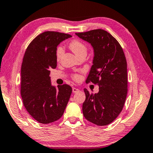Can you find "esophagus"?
Here are the masks:
<instances>
[{
	"instance_id": "esophagus-1",
	"label": "esophagus",
	"mask_w": 153,
	"mask_h": 153,
	"mask_svg": "<svg viewBox=\"0 0 153 153\" xmlns=\"http://www.w3.org/2000/svg\"><path fill=\"white\" fill-rule=\"evenodd\" d=\"M79 91V89H77V88H75V87L72 88V92H73V93H76Z\"/></svg>"
}]
</instances>
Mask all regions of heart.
<instances>
[{
  "mask_svg": "<svg viewBox=\"0 0 153 153\" xmlns=\"http://www.w3.org/2000/svg\"><path fill=\"white\" fill-rule=\"evenodd\" d=\"M68 46L72 52H73L77 56H79L81 54L83 53H87V48L86 45H85L83 42L81 40L78 39H72L71 42H69ZM63 54V48L58 46L57 47L56 50V57L58 60H60ZM73 79L75 81H79L80 79V75L78 74H75L73 75Z\"/></svg>",
  "mask_w": 153,
  "mask_h": 153,
  "instance_id": "obj_1",
  "label": "heart"
}]
</instances>
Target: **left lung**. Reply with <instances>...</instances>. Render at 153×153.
<instances>
[{"mask_svg": "<svg viewBox=\"0 0 153 153\" xmlns=\"http://www.w3.org/2000/svg\"><path fill=\"white\" fill-rule=\"evenodd\" d=\"M76 35L89 42L94 50L93 65L86 82L99 85V92L95 94L84 89L83 116L94 124L108 125L119 116L127 96V62L124 51L116 39L103 29Z\"/></svg>", "mask_w": 153, "mask_h": 153, "instance_id": "8db88e82", "label": "left lung"}]
</instances>
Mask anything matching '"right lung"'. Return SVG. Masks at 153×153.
I'll return each instance as SVG.
<instances>
[{
	"label": "right lung",
	"instance_id": "1",
	"mask_svg": "<svg viewBox=\"0 0 153 153\" xmlns=\"http://www.w3.org/2000/svg\"><path fill=\"white\" fill-rule=\"evenodd\" d=\"M69 34L45 31L27 48L21 65V95L23 105L31 117L41 124L57 121L65 110L72 88L64 84L51 85L50 70L56 68V50Z\"/></svg>",
	"mask_w": 153,
	"mask_h": 153
}]
</instances>
